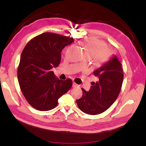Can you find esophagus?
<instances>
[{
  "instance_id": "esophagus-1",
  "label": "esophagus",
  "mask_w": 146,
  "mask_h": 146,
  "mask_svg": "<svg viewBox=\"0 0 146 146\" xmlns=\"http://www.w3.org/2000/svg\"><path fill=\"white\" fill-rule=\"evenodd\" d=\"M78 86V85H77V83H76L75 82H73V85H72V87L73 88H77Z\"/></svg>"
}]
</instances>
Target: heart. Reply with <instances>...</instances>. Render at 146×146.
Returning a JSON list of instances; mask_svg holds the SVG:
<instances>
[{
    "label": "heart",
    "mask_w": 146,
    "mask_h": 146,
    "mask_svg": "<svg viewBox=\"0 0 146 146\" xmlns=\"http://www.w3.org/2000/svg\"><path fill=\"white\" fill-rule=\"evenodd\" d=\"M88 56H92L94 62L98 64H104L111 58L112 50L107 46L106 43L97 38H86L80 41ZM85 64L84 63L81 66Z\"/></svg>",
    "instance_id": "b5f03b06"
}]
</instances>
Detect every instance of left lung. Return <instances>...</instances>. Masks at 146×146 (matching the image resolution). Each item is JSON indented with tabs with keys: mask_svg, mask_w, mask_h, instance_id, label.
<instances>
[{
	"mask_svg": "<svg viewBox=\"0 0 146 146\" xmlns=\"http://www.w3.org/2000/svg\"><path fill=\"white\" fill-rule=\"evenodd\" d=\"M94 74L98 81L92 82L91 89L86 91L82 88V97L76 100L80 110L90 115H96L105 111L115 102L120 93L123 78V70L116 56Z\"/></svg>",
	"mask_w": 146,
	"mask_h": 146,
	"instance_id": "1",
	"label": "left lung"
}]
</instances>
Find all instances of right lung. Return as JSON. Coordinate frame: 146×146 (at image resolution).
Here are the masks:
<instances>
[{"instance_id": "obj_1", "label": "right lung", "mask_w": 146, "mask_h": 146, "mask_svg": "<svg viewBox=\"0 0 146 146\" xmlns=\"http://www.w3.org/2000/svg\"><path fill=\"white\" fill-rule=\"evenodd\" d=\"M74 41L72 38L46 32L26 44L17 67L21 90L28 103L39 111H48L58 105V99L72 86L71 79L61 80L52 71L61 61V52Z\"/></svg>"}]
</instances>
